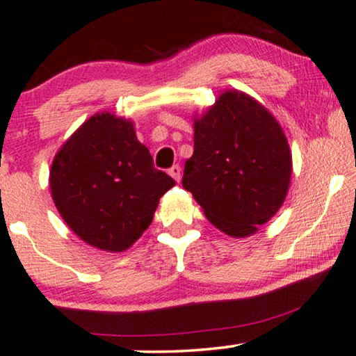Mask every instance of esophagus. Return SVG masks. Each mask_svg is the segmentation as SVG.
Returning <instances> with one entry per match:
<instances>
[{
  "mask_svg": "<svg viewBox=\"0 0 356 356\" xmlns=\"http://www.w3.org/2000/svg\"><path fill=\"white\" fill-rule=\"evenodd\" d=\"M169 176L179 182V180H180V166H179V164H174V166L169 169Z\"/></svg>",
  "mask_w": 356,
  "mask_h": 356,
  "instance_id": "obj_1",
  "label": "esophagus"
}]
</instances>
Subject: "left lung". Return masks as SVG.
<instances>
[{
    "label": "left lung",
    "mask_w": 356,
    "mask_h": 356,
    "mask_svg": "<svg viewBox=\"0 0 356 356\" xmlns=\"http://www.w3.org/2000/svg\"><path fill=\"white\" fill-rule=\"evenodd\" d=\"M193 129L184 188L224 234H254L277 213L289 190L292 153L284 130L266 108L237 90L224 92Z\"/></svg>",
    "instance_id": "8db88e82"
}]
</instances>
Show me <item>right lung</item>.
Masks as SVG:
<instances>
[{
  "label": "right lung",
  "mask_w": 356,
  "mask_h": 356,
  "mask_svg": "<svg viewBox=\"0 0 356 356\" xmlns=\"http://www.w3.org/2000/svg\"><path fill=\"white\" fill-rule=\"evenodd\" d=\"M172 177L154 168L134 124L111 113L95 114L53 159L49 188L59 214L83 242L124 252L153 221Z\"/></svg>",
  "instance_id": "right-lung-1"
}]
</instances>
